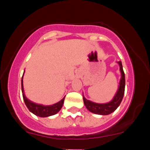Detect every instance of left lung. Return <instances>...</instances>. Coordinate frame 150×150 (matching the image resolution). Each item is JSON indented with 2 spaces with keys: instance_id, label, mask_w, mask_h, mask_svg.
<instances>
[{
  "instance_id": "8db88e82",
  "label": "left lung",
  "mask_w": 150,
  "mask_h": 150,
  "mask_svg": "<svg viewBox=\"0 0 150 150\" xmlns=\"http://www.w3.org/2000/svg\"><path fill=\"white\" fill-rule=\"evenodd\" d=\"M120 67V80L118 85V90L111 101L104 104H99V103L93 102L90 100H87L83 95V101L86 108L89 110L90 112L98 115H108L113 113L119 105L123 99V95L125 92V73L123 72V65H122L121 61L117 62Z\"/></svg>"
}]
</instances>
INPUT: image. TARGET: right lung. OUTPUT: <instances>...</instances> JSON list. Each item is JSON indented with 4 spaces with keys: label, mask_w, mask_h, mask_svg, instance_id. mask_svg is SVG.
Masks as SVG:
<instances>
[{
    "label": "right lung",
    "mask_w": 150,
    "mask_h": 150,
    "mask_svg": "<svg viewBox=\"0 0 150 150\" xmlns=\"http://www.w3.org/2000/svg\"><path fill=\"white\" fill-rule=\"evenodd\" d=\"M24 74H25V71H24L23 75H22V81H21L22 97H23L24 101H25L26 106H27V107L28 108V109L30 110V112L34 113V114L36 115V116L42 117V118L53 116V115L56 114L58 112H59V111L61 109L62 106H63V103H64L65 97H63L60 101H58V102L52 105L39 104L30 101V99H28L27 97H26L25 92H24V87H23Z\"/></svg>",
    "instance_id": "add662e5"
}]
</instances>
